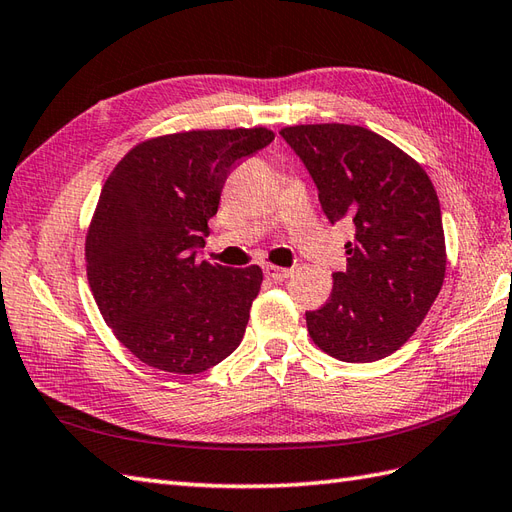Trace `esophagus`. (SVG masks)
<instances>
[{
    "instance_id": "1",
    "label": "esophagus",
    "mask_w": 512,
    "mask_h": 512,
    "mask_svg": "<svg viewBox=\"0 0 512 512\" xmlns=\"http://www.w3.org/2000/svg\"><path fill=\"white\" fill-rule=\"evenodd\" d=\"M264 275H266L270 281L281 283V281H285V279H288V277L292 275V270H290V268H281V266L266 264V266H264Z\"/></svg>"
}]
</instances>
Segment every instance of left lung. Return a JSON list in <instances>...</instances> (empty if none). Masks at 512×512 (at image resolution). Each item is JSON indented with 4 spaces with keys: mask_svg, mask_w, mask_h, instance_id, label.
Segmentation results:
<instances>
[{
    "mask_svg": "<svg viewBox=\"0 0 512 512\" xmlns=\"http://www.w3.org/2000/svg\"><path fill=\"white\" fill-rule=\"evenodd\" d=\"M318 187L329 222L351 220L347 270L316 312H305L318 349L342 362L395 353L443 288L447 251L436 189L408 152L364 126L299 124L279 130Z\"/></svg>",
    "mask_w": 512,
    "mask_h": 512,
    "instance_id": "8db88e82",
    "label": "left lung"
}]
</instances>
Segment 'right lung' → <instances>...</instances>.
<instances>
[{
  "instance_id": "obj_1",
  "label": "right lung",
  "mask_w": 512,
  "mask_h": 512,
  "mask_svg": "<svg viewBox=\"0 0 512 512\" xmlns=\"http://www.w3.org/2000/svg\"><path fill=\"white\" fill-rule=\"evenodd\" d=\"M272 139L266 126L152 137L106 178L85 240L87 277L106 325L137 360L196 375L242 342L264 272L200 261L196 248L231 170Z\"/></svg>"
}]
</instances>
